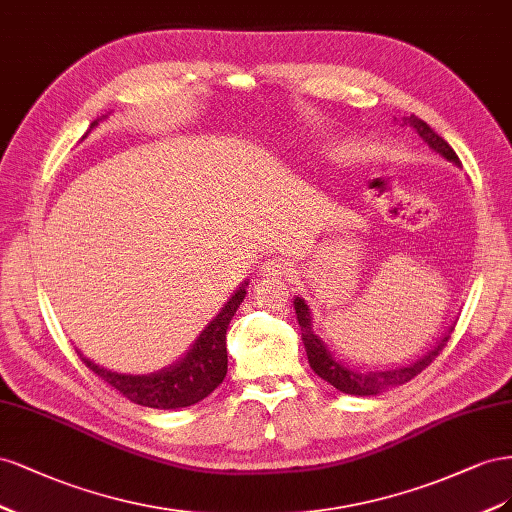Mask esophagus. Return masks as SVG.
<instances>
[{"instance_id": "obj_1", "label": "esophagus", "mask_w": 512, "mask_h": 512, "mask_svg": "<svg viewBox=\"0 0 512 512\" xmlns=\"http://www.w3.org/2000/svg\"><path fill=\"white\" fill-rule=\"evenodd\" d=\"M259 272H261V276H281V274L289 272V266H287V261L281 257H270L264 261V264H261Z\"/></svg>"}]
</instances>
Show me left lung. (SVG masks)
I'll use <instances>...</instances> for the list:
<instances>
[{"instance_id": "1", "label": "left lung", "mask_w": 512, "mask_h": 512, "mask_svg": "<svg viewBox=\"0 0 512 512\" xmlns=\"http://www.w3.org/2000/svg\"><path fill=\"white\" fill-rule=\"evenodd\" d=\"M407 122H410V126L422 137V141L429 143V148H433L437 154H442L446 160H450V163L459 165V156L455 154V150H452L450 145L440 135H437L427 122H422L420 118H416V115H410ZM294 309H296V317H298L300 332H302V343L306 349V356H309L311 369L321 379H326L330 386H334L345 394H356V397H371V394H379L388 388L410 382L412 377H416L420 371H425L429 364L437 356H440V352L446 347V343L450 339V332H452L450 330L425 358L416 360L414 364H410V367L390 369V371H356V369L345 367V364H341L337 358H334L330 354L328 345L313 332L311 309L306 306V302L302 298L294 300Z\"/></svg>"}]
</instances>
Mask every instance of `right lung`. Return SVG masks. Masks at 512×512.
<instances>
[{
    "label": "right lung",
    "mask_w": 512,
    "mask_h": 512,
    "mask_svg": "<svg viewBox=\"0 0 512 512\" xmlns=\"http://www.w3.org/2000/svg\"><path fill=\"white\" fill-rule=\"evenodd\" d=\"M98 122H92L94 128ZM87 135V133H85ZM244 283L236 294L229 298L210 324L199 334L193 349L171 367L150 373V375H124L109 369L98 367L96 362L85 358L81 352V360L87 369L94 371L100 379L118 390L128 401L143 407H154V410H180V407L195 405L208 397L218 386L223 384L227 375V328L231 317L236 315L240 302L246 296Z\"/></svg>",
    "instance_id": "add662e5"
}]
</instances>
